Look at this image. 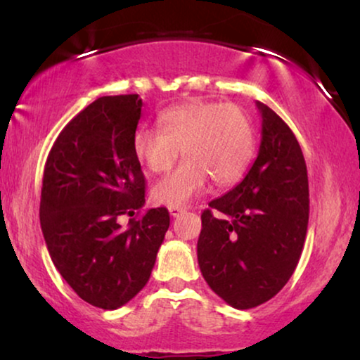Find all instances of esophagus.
Masks as SVG:
<instances>
[{"instance_id":"obj_1","label":"esophagus","mask_w":360,"mask_h":360,"mask_svg":"<svg viewBox=\"0 0 360 360\" xmlns=\"http://www.w3.org/2000/svg\"><path fill=\"white\" fill-rule=\"evenodd\" d=\"M185 211H186L185 206H170L169 208V213H170V216H174V218L180 216L181 213H185Z\"/></svg>"}]
</instances>
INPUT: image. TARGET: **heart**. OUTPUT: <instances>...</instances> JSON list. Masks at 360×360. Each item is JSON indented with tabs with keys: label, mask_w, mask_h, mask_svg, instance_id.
<instances>
[{
	"label": "heart",
	"mask_w": 360,
	"mask_h": 360,
	"mask_svg": "<svg viewBox=\"0 0 360 360\" xmlns=\"http://www.w3.org/2000/svg\"><path fill=\"white\" fill-rule=\"evenodd\" d=\"M159 129L141 127L132 152L152 174L167 172L186 159L152 188L160 205L179 206L198 196L211 176L216 186H233L244 179L255 154V129L248 112L234 103L186 101L162 111Z\"/></svg>",
	"instance_id": "b5f03b06"
}]
</instances>
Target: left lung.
Here are the masks:
<instances>
[{
  "label": "left lung",
  "instance_id": "1",
  "mask_svg": "<svg viewBox=\"0 0 360 360\" xmlns=\"http://www.w3.org/2000/svg\"><path fill=\"white\" fill-rule=\"evenodd\" d=\"M262 141L239 185L210 201L196 245L211 290L238 309L269 302L297 269L307 238L308 172L297 137L264 103Z\"/></svg>",
  "mask_w": 360,
  "mask_h": 360
}]
</instances>
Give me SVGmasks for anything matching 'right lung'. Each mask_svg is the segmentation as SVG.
Returning a JSON list of instances; mask_svg holds the SVG:
<instances>
[{
	"mask_svg": "<svg viewBox=\"0 0 360 360\" xmlns=\"http://www.w3.org/2000/svg\"><path fill=\"white\" fill-rule=\"evenodd\" d=\"M139 95L101 96L53 142L44 167L41 228L53 265L78 297L103 309L144 288L170 226L152 208L122 229L117 218L146 203V179L132 152Z\"/></svg>",
	"mask_w": 360,
	"mask_h": 360,
	"instance_id": "right-lung-1",
	"label": "right lung"
}]
</instances>
